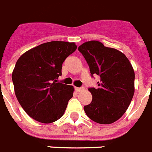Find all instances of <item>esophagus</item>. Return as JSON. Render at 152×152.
Returning a JSON list of instances; mask_svg holds the SVG:
<instances>
[{"instance_id":"obj_1","label":"esophagus","mask_w":152,"mask_h":152,"mask_svg":"<svg viewBox=\"0 0 152 152\" xmlns=\"http://www.w3.org/2000/svg\"><path fill=\"white\" fill-rule=\"evenodd\" d=\"M84 90L83 87H75V91H77V92H80V91H82Z\"/></svg>"}]
</instances>
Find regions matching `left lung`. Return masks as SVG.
Listing matches in <instances>:
<instances>
[{
  "mask_svg": "<svg viewBox=\"0 0 152 152\" xmlns=\"http://www.w3.org/2000/svg\"><path fill=\"white\" fill-rule=\"evenodd\" d=\"M78 50L88 64L91 76L100 77L97 87L88 88L93 99L83 107L85 112L97 123H114L123 116L134 96V69L124 54L99 41L86 42Z\"/></svg>",
  "mask_w": 152,
  "mask_h": 152,
  "instance_id": "left-lung-1",
  "label": "left lung"
}]
</instances>
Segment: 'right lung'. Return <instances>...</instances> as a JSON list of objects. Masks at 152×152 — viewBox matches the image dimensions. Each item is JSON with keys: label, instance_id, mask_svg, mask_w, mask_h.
I'll return each instance as SVG.
<instances>
[{"label": "right lung", "instance_id": "add662e5", "mask_svg": "<svg viewBox=\"0 0 152 152\" xmlns=\"http://www.w3.org/2000/svg\"><path fill=\"white\" fill-rule=\"evenodd\" d=\"M76 48L69 42H48L18 59L12 72L15 93L25 112L33 119L50 123L63 115L74 89L57 82L61 76L62 63Z\"/></svg>", "mask_w": 152, "mask_h": 152}]
</instances>
